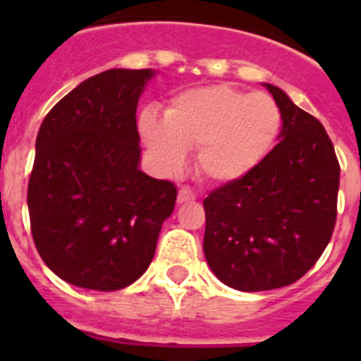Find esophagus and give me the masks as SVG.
Returning <instances> with one entry per match:
<instances>
[{
    "instance_id": "34e87169",
    "label": "esophagus",
    "mask_w": 361,
    "mask_h": 361,
    "mask_svg": "<svg viewBox=\"0 0 361 361\" xmlns=\"http://www.w3.org/2000/svg\"><path fill=\"white\" fill-rule=\"evenodd\" d=\"M192 200H195V192L189 187H181L180 192H178V204L192 202Z\"/></svg>"
}]
</instances>
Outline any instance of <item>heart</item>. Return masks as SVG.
Here are the masks:
<instances>
[{"label": "heart", "instance_id": "obj_1", "mask_svg": "<svg viewBox=\"0 0 361 361\" xmlns=\"http://www.w3.org/2000/svg\"><path fill=\"white\" fill-rule=\"evenodd\" d=\"M281 110L264 93L241 92L228 84L192 87L170 101L164 120L153 112L140 118V135L161 169L176 172L187 152L197 149V169L212 183L241 180L274 146Z\"/></svg>", "mask_w": 361, "mask_h": 361}]
</instances>
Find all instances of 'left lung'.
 Listing matches in <instances>:
<instances>
[{"label":"left lung","mask_w":361,"mask_h":361,"mask_svg":"<svg viewBox=\"0 0 361 361\" xmlns=\"http://www.w3.org/2000/svg\"><path fill=\"white\" fill-rule=\"evenodd\" d=\"M281 140L241 180L204 198V255L225 285L258 292L292 285L324 252L337 219L339 161L314 116L266 84Z\"/></svg>","instance_id":"8db88e82"}]
</instances>
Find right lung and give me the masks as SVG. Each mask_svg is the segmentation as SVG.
Returning <instances> with one entry per match:
<instances>
[{
    "instance_id": "obj_1",
    "label": "right lung",
    "mask_w": 361,
    "mask_h": 361,
    "mask_svg": "<svg viewBox=\"0 0 361 361\" xmlns=\"http://www.w3.org/2000/svg\"><path fill=\"white\" fill-rule=\"evenodd\" d=\"M149 69H109L84 80L41 123L27 183L31 236L71 285L120 290L155 255L178 189L138 169L136 106Z\"/></svg>"
}]
</instances>
